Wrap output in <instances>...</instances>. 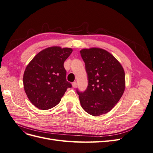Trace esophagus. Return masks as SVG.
Segmentation results:
<instances>
[{"label":"esophagus","mask_w":153,"mask_h":153,"mask_svg":"<svg viewBox=\"0 0 153 153\" xmlns=\"http://www.w3.org/2000/svg\"><path fill=\"white\" fill-rule=\"evenodd\" d=\"M76 85H77V84H76V82H73V84H72V86H73V87L75 88V87H76Z\"/></svg>","instance_id":"obj_1"}]
</instances>
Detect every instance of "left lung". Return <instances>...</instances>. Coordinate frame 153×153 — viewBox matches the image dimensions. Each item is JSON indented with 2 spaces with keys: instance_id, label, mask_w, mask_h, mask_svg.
<instances>
[{
  "instance_id": "left-lung-1",
  "label": "left lung",
  "mask_w": 153,
  "mask_h": 153,
  "mask_svg": "<svg viewBox=\"0 0 153 153\" xmlns=\"http://www.w3.org/2000/svg\"><path fill=\"white\" fill-rule=\"evenodd\" d=\"M80 54L85 65L88 86L77 93L82 107L93 116L112 110L125 89V73L121 64L102 48L82 49Z\"/></svg>"
}]
</instances>
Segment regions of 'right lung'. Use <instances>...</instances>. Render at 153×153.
Returning <instances> with one entry per match:
<instances>
[{"instance_id": "1", "label": "right lung", "mask_w": 153, "mask_h": 153, "mask_svg": "<svg viewBox=\"0 0 153 153\" xmlns=\"http://www.w3.org/2000/svg\"><path fill=\"white\" fill-rule=\"evenodd\" d=\"M70 48L52 47L41 51L27 66L23 82L30 102L41 110H48L61 100L71 84L66 80L64 62L71 55Z\"/></svg>"}]
</instances>
